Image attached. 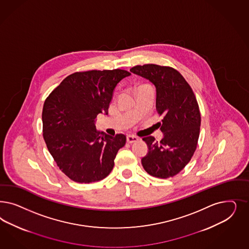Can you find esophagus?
<instances>
[{
	"label": "esophagus",
	"instance_id": "34e87169",
	"mask_svg": "<svg viewBox=\"0 0 249 249\" xmlns=\"http://www.w3.org/2000/svg\"><path fill=\"white\" fill-rule=\"evenodd\" d=\"M126 140H127V142L130 143V144H132V143H135V142H137L138 141V138L137 137H135V136H131V135H129L126 137Z\"/></svg>",
	"mask_w": 249,
	"mask_h": 249
}]
</instances>
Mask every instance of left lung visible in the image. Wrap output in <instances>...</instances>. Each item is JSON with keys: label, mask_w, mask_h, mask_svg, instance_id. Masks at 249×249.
<instances>
[{"label": "left lung", "mask_w": 249, "mask_h": 249, "mask_svg": "<svg viewBox=\"0 0 249 249\" xmlns=\"http://www.w3.org/2000/svg\"><path fill=\"white\" fill-rule=\"evenodd\" d=\"M130 71L155 86L156 109L164 116L159 123L163 133L160 142L153 137L143 138L148 152L141 160L142 166L151 176L173 177L190 162L197 146L201 126L197 100L182 75L172 68L146 64Z\"/></svg>", "instance_id": "left-lung-1"}]
</instances>
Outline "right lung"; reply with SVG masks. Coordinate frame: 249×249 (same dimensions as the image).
<instances>
[{"instance_id": "1", "label": "right lung", "mask_w": 249, "mask_h": 249, "mask_svg": "<svg viewBox=\"0 0 249 249\" xmlns=\"http://www.w3.org/2000/svg\"><path fill=\"white\" fill-rule=\"evenodd\" d=\"M129 75L123 70L73 73L47 98L43 137L56 165L73 181L95 182L111 173L126 137L98 132L95 122L99 113L108 114L114 89Z\"/></svg>"}]
</instances>
